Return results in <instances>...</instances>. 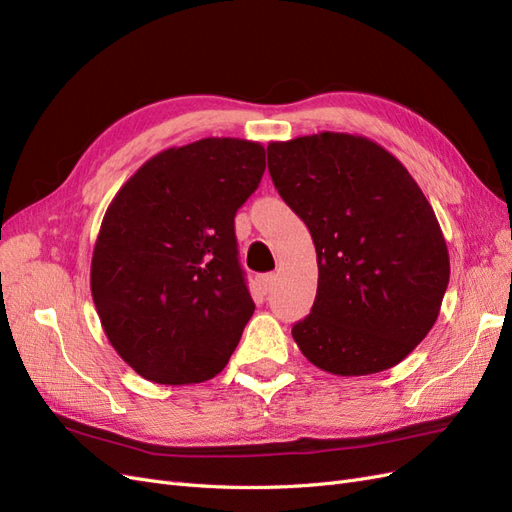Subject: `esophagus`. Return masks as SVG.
<instances>
[{
    "instance_id": "obj_1",
    "label": "esophagus",
    "mask_w": 512,
    "mask_h": 512,
    "mask_svg": "<svg viewBox=\"0 0 512 512\" xmlns=\"http://www.w3.org/2000/svg\"><path fill=\"white\" fill-rule=\"evenodd\" d=\"M273 284H275V275L273 273H267V275H260L258 277V286L262 292H271L273 290Z\"/></svg>"
}]
</instances>
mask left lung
Wrapping results in <instances>:
<instances>
[{
	"label": "left lung",
	"mask_w": 512,
	"mask_h": 512,
	"mask_svg": "<svg viewBox=\"0 0 512 512\" xmlns=\"http://www.w3.org/2000/svg\"><path fill=\"white\" fill-rule=\"evenodd\" d=\"M284 203L312 232L318 290L292 327L309 363L335 376L391 369L438 320L451 275L429 200L365 136L320 132L267 147Z\"/></svg>",
	"instance_id": "1"
}]
</instances>
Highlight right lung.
Returning a JSON list of instances; mask_svg holds the SVG:
<instances>
[{"label":"right lung","mask_w":512,"mask_h":512,"mask_svg":"<svg viewBox=\"0 0 512 512\" xmlns=\"http://www.w3.org/2000/svg\"><path fill=\"white\" fill-rule=\"evenodd\" d=\"M265 173V147L203 138L147 160L108 205L91 258V297L108 342L158 384L218 376L254 301L235 215Z\"/></svg>","instance_id":"right-lung-1"}]
</instances>
